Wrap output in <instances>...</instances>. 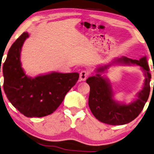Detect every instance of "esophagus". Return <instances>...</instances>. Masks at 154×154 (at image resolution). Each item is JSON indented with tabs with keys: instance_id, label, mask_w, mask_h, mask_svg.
<instances>
[{
	"instance_id": "34e87169",
	"label": "esophagus",
	"mask_w": 154,
	"mask_h": 154,
	"mask_svg": "<svg viewBox=\"0 0 154 154\" xmlns=\"http://www.w3.org/2000/svg\"><path fill=\"white\" fill-rule=\"evenodd\" d=\"M89 72L87 69L82 70L81 72L80 73V80H82V81H85V80L87 79V78L89 76Z\"/></svg>"
}]
</instances>
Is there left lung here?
<instances>
[{"label": "left lung", "instance_id": "1", "mask_svg": "<svg viewBox=\"0 0 154 154\" xmlns=\"http://www.w3.org/2000/svg\"><path fill=\"white\" fill-rule=\"evenodd\" d=\"M118 63L128 65H139L145 76L143 89L137 94L138 98L131 103L125 105L116 101L113 98V91L108 79L101 76L100 74L89 77L86 80L90 87L89 107L92 113L100 122L111 125L127 124L138 117L143 109L150 93L151 75L146 56L141 58L139 60L123 56L115 59L107 65L98 68L97 72H103L111 65Z\"/></svg>", "mask_w": 154, "mask_h": 154}]
</instances>
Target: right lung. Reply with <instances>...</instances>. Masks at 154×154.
Masks as SVG:
<instances>
[{
    "mask_svg": "<svg viewBox=\"0 0 154 154\" xmlns=\"http://www.w3.org/2000/svg\"><path fill=\"white\" fill-rule=\"evenodd\" d=\"M27 32L21 34L8 51L3 66V89L9 102L27 117H43L55 112L79 78V73L52 72L33 79L21 67L20 51Z\"/></svg>",
    "mask_w": 154,
    "mask_h": 154,
    "instance_id": "right-lung-1",
    "label": "right lung"
}]
</instances>
